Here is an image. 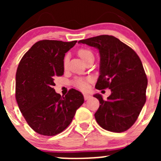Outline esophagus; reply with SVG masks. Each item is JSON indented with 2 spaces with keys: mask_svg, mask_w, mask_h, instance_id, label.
Returning <instances> with one entry per match:
<instances>
[{
  "mask_svg": "<svg viewBox=\"0 0 161 161\" xmlns=\"http://www.w3.org/2000/svg\"><path fill=\"white\" fill-rule=\"evenodd\" d=\"M90 97H91V96L90 95H87V94H84V98H85V100H88L90 98Z\"/></svg>",
  "mask_w": 161,
  "mask_h": 161,
  "instance_id": "1",
  "label": "esophagus"
}]
</instances>
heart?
<instances>
[{"label": "heart", "mask_w": 161, "mask_h": 161, "mask_svg": "<svg viewBox=\"0 0 161 161\" xmlns=\"http://www.w3.org/2000/svg\"><path fill=\"white\" fill-rule=\"evenodd\" d=\"M78 54L79 56L82 59V60H84L87 57L90 56V55H93V53L91 51L87 49H80L78 51ZM68 62V57H65L64 59V66H66V64H67ZM91 80L90 78H86V79H83V78H77L75 79L74 81H73V85L75 87L79 88L81 90H86L88 88V81Z\"/></svg>", "instance_id": "b5f03b06"}]
</instances>
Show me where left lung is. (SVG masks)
Returning a JSON list of instances; mask_svg holds the SVG:
<instances>
[{
    "instance_id": "8db88e82",
    "label": "left lung",
    "mask_w": 161,
    "mask_h": 161,
    "mask_svg": "<svg viewBox=\"0 0 161 161\" xmlns=\"http://www.w3.org/2000/svg\"><path fill=\"white\" fill-rule=\"evenodd\" d=\"M100 53V75L97 89L109 88L104 101L95 94L100 106L95 117L100 126L114 132H125L134 124L146 101L147 79L137 53L112 36L103 35L80 40Z\"/></svg>"
}]
</instances>
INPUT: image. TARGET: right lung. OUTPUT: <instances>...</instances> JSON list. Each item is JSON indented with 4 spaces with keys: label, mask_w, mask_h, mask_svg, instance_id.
Returning a JSON list of instances; mask_svg holds the SVG:
<instances>
[{
    "label": "right lung",
    "mask_w": 161,
    "mask_h": 161,
    "mask_svg": "<svg viewBox=\"0 0 161 161\" xmlns=\"http://www.w3.org/2000/svg\"><path fill=\"white\" fill-rule=\"evenodd\" d=\"M77 41L42 40L24 54L16 74V99L22 114L37 133L53 136L65 129L84 103L80 92L65 97L53 89L55 76L64 75L65 53Z\"/></svg>",
    "instance_id": "obj_1"
}]
</instances>
